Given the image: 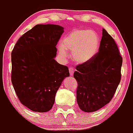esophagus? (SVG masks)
Returning <instances> with one entry per match:
<instances>
[{
    "label": "esophagus",
    "mask_w": 133,
    "mask_h": 133,
    "mask_svg": "<svg viewBox=\"0 0 133 133\" xmlns=\"http://www.w3.org/2000/svg\"><path fill=\"white\" fill-rule=\"evenodd\" d=\"M74 72H75V70H74L73 68H72V67L69 68V72H70V76H72V75H73Z\"/></svg>",
    "instance_id": "1"
}]
</instances>
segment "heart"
<instances>
[{
  "label": "heart",
  "mask_w": 133,
  "mask_h": 133,
  "mask_svg": "<svg viewBox=\"0 0 133 133\" xmlns=\"http://www.w3.org/2000/svg\"><path fill=\"white\" fill-rule=\"evenodd\" d=\"M58 46V51L64 58H68V50L72 51V58L77 63L83 64L92 59L98 52L100 38L98 34L89 29H77L63 38Z\"/></svg>",
  "instance_id": "obj_1"
}]
</instances>
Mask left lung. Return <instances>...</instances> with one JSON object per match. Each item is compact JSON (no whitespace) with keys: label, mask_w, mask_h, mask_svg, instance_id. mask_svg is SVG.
Masks as SVG:
<instances>
[{"label":"left lung","mask_w":133,"mask_h":133,"mask_svg":"<svg viewBox=\"0 0 133 133\" xmlns=\"http://www.w3.org/2000/svg\"><path fill=\"white\" fill-rule=\"evenodd\" d=\"M98 52L89 62L77 66V101L86 112L97 111L113 97L121 78L123 58L112 37L105 29Z\"/></svg>","instance_id":"left-lung-1"}]
</instances>
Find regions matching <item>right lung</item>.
<instances>
[{"instance_id":"obj_1","label":"right lung","mask_w":133,"mask_h":133,"mask_svg":"<svg viewBox=\"0 0 133 133\" xmlns=\"http://www.w3.org/2000/svg\"><path fill=\"white\" fill-rule=\"evenodd\" d=\"M64 32L56 24H36L16 42L11 53V81L21 103L30 110L52 109L69 68L55 60L56 46Z\"/></svg>"}]
</instances>
